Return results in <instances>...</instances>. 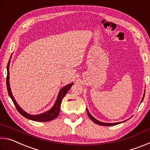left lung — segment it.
I'll return each instance as SVG.
<instances>
[{
    "label": "left lung",
    "instance_id": "8db88e82",
    "mask_svg": "<svg viewBox=\"0 0 150 150\" xmlns=\"http://www.w3.org/2000/svg\"><path fill=\"white\" fill-rule=\"evenodd\" d=\"M144 96H145V93L144 94V96H143V98H142V100L141 101V103L142 102V100H144ZM87 114H88V116H89V118H91V120H92L93 122H94L95 124H98V125H100V126H115V125H117V124H120L122 123V122H116V123H105V122H100L96 120V119H95V118L93 117V116L91 115L89 112L88 111V109L87 108ZM126 121V120H125ZM125 121H123V122H125Z\"/></svg>",
    "mask_w": 150,
    "mask_h": 150
}]
</instances>
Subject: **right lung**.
<instances>
[{
  "instance_id": "1",
  "label": "right lung",
  "mask_w": 150,
  "mask_h": 150,
  "mask_svg": "<svg viewBox=\"0 0 150 150\" xmlns=\"http://www.w3.org/2000/svg\"><path fill=\"white\" fill-rule=\"evenodd\" d=\"M9 63L8 62V65H7V77H6V87L7 90H8V95L11 98L12 100L13 101L14 106H16L17 110L18 111V112L22 115L25 118L28 119H30V120H34V121H38V122H47L50 121L55 119V118L57 117V116L59 115V112H60V106H61V103H62V101L63 98L65 96L66 94L68 92V91L69 90V88L72 87L73 83H70V84L67 85L63 87L62 89L59 91V93L58 94L57 98L56 100H55V103L53 107L45 112H44L42 114H40V115H30V114L24 111L21 107H20L19 105H18L16 101L15 100L13 95H12L11 87H10V83H9Z\"/></svg>"
}]
</instances>
